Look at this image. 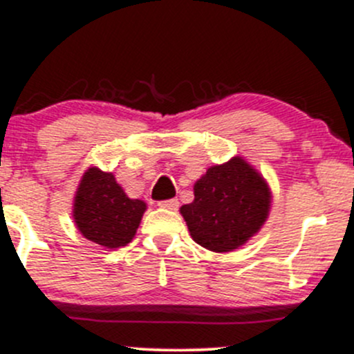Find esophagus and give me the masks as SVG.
<instances>
[{"label": "esophagus", "mask_w": 354, "mask_h": 354, "mask_svg": "<svg viewBox=\"0 0 354 354\" xmlns=\"http://www.w3.org/2000/svg\"><path fill=\"white\" fill-rule=\"evenodd\" d=\"M160 208H167V209H177L178 208V199H165V201H158Z\"/></svg>", "instance_id": "34e87169"}]
</instances>
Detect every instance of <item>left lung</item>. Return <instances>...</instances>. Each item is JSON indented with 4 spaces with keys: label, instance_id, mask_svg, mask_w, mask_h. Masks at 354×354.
Listing matches in <instances>:
<instances>
[{
    "label": "left lung",
    "instance_id": "1",
    "mask_svg": "<svg viewBox=\"0 0 354 354\" xmlns=\"http://www.w3.org/2000/svg\"><path fill=\"white\" fill-rule=\"evenodd\" d=\"M270 209L263 177L243 158L215 165L194 184V201L180 208L192 239L216 253L243 246Z\"/></svg>",
    "mask_w": 354,
    "mask_h": 354
}]
</instances>
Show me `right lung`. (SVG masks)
<instances>
[{
	"label": "right lung",
	"mask_w": 354,
	"mask_h": 354,
	"mask_svg": "<svg viewBox=\"0 0 354 354\" xmlns=\"http://www.w3.org/2000/svg\"><path fill=\"white\" fill-rule=\"evenodd\" d=\"M145 209L146 203L127 198L111 174L89 169L77 189L73 218L86 239L120 248L136 236Z\"/></svg>",
	"instance_id": "add662e5"
}]
</instances>
